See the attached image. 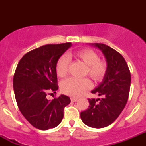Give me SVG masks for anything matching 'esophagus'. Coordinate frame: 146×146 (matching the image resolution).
Segmentation results:
<instances>
[{
    "mask_svg": "<svg viewBox=\"0 0 146 146\" xmlns=\"http://www.w3.org/2000/svg\"><path fill=\"white\" fill-rule=\"evenodd\" d=\"M77 100V98H74V97H71V101L73 102H76Z\"/></svg>",
    "mask_w": 146,
    "mask_h": 146,
    "instance_id": "esophagus-1",
    "label": "esophagus"
}]
</instances>
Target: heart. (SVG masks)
<instances>
[{"label":"heart","instance_id":"heart-1","mask_svg":"<svg viewBox=\"0 0 146 146\" xmlns=\"http://www.w3.org/2000/svg\"><path fill=\"white\" fill-rule=\"evenodd\" d=\"M70 57L80 60L86 64L84 75H88L94 82H101L104 80L108 71V64L106 60L99 58V55L90 48H82L74 51ZM70 66V59L65 55H61L55 65L56 74L60 78L68 74ZM91 87V82L88 78L77 79L70 77L63 81L60 86L62 92L72 96H79Z\"/></svg>","mask_w":146,"mask_h":146}]
</instances>
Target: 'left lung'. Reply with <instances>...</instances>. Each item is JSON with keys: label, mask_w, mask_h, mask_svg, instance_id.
Returning <instances> with one entry per match:
<instances>
[{"label": "left lung", "mask_w": 146, "mask_h": 146, "mask_svg": "<svg viewBox=\"0 0 146 146\" xmlns=\"http://www.w3.org/2000/svg\"><path fill=\"white\" fill-rule=\"evenodd\" d=\"M95 46L106 58L108 71L101 84L91 91L102 98L88 99V108L81 112L80 118L87 126L103 128L113 123L124 108L129 94L131 74L125 59L116 50L102 44Z\"/></svg>", "instance_id": "8db88e82"}]
</instances>
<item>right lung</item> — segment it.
I'll use <instances>...</instances> for the list:
<instances>
[{"label":"right lung","mask_w":146,"mask_h":146,"mask_svg":"<svg viewBox=\"0 0 146 146\" xmlns=\"http://www.w3.org/2000/svg\"><path fill=\"white\" fill-rule=\"evenodd\" d=\"M71 45L67 42L34 49L23 55L16 68L13 88L17 104L25 119L38 129L57 126L64 118V108L71 102L65 95L52 100L46 97L58 89L55 65Z\"/></svg>","instance_id":"add662e5"}]
</instances>
